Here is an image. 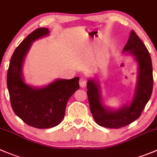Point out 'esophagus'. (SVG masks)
<instances>
[{
    "mask_svg": "<svg viewBox=\"0 0 157 157\" xmlns=\"http://www.w3.org/2000/svg\"><path fill=\"white\" fill-rule=\"evenodd\" d=\"M79 83H80V86H81V87L83 88L86 86L87 80H86V79L85 78V77H81V78L80 79V81H79Z\"/></svg>",
    "mask_w": 157,
    "mask_h": 157,
    "instance_id": "1",
    "label": "esophagus"
}]
</instances>
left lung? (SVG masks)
I'll use <instances>...</instances> for the list:
<instances>
[{"label":"left lung","mask_w":157,"mask_h":157,"mask_svg":"<svg viewBox=\"0 0 157 157\" xmlns=\"http://www.w3.org/2000/svg\"><path fill=\"white\" fill-rule=\"evenodd\" d=\"M130 51L139 63V75L136 94L131 104L118 110H110L102 105L100 90L97 83L88 80L86 94L91 113L96 123L101 127L118 129L126 127L140 117L153 91V77L151 57L147 47L136 32L132 30L130 38L124 48Z\"/></svg>","instance_id":"left-lung-1"}]
</instances>
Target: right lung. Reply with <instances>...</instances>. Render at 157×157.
I'll use <instances>...</instances> for the list:
<instances>
[{
  "instance_id": "obj_1",
  "label": "right lung",
  "mask_w": 157,
  "mask_h": 157,
  "mask_svg": "<svg viewBox=\"0 0 157 157\" xmlns=\"http://www.w3.org/2000/svg\"><path fill=\"white\" fill-rule=\"evenodd\" d=\"M48 33V28H37L20 44L10 58L7 75L13 112L27 125L38 129L58 125L64 117L68 100L80 88L79 77L57 80L40 89H33L24 82L21 74L23 61L31 42Z\"/></svg>"
}]
</instances>
